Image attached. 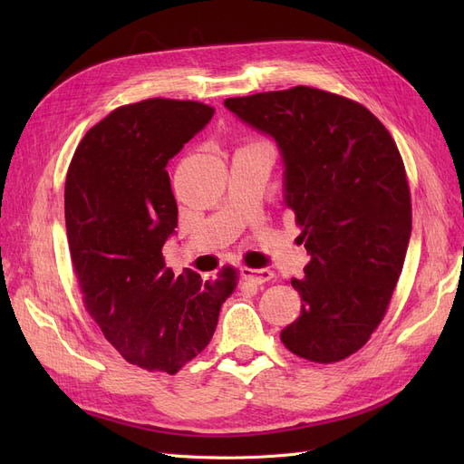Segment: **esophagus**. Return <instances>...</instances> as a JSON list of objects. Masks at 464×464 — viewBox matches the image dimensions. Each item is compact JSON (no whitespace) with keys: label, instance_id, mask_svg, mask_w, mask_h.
<instances>
[{"label":"esophagus","instance_id":"34e87169","mask_svg":"<svg viewBox=\"0 0 464 464\" xmlns=\"http://www.w3.org/2000/svg\"><path fill=\"white\" fill-rule=\"evenodd\" d=\"M242 276L254 285H265L275 278V273L269 269H251V266H242Z\"/></svg>","mask_w":464,"mask_h":464}]
</instances>
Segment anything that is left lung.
Instances as JSON below:
<instances>
[{
  "mask_svg": "<svg viewBox=\"0 0 464 464\" xmlns=\"http://www.w3.org/2000/svg\"><path fill=\"white\" fill-rule=\"evenodd\" d=\"M224 106L275 137L286 205L312 256L305 276L290 280L302 312L280 341L304 360L341 362L383 321L411 240V188L395 139L366 106L314 87Z\"/></svg>",
  "mask_w": 464,
  "mask_h": 464,
  "instance_id": "8db88e82",
  "label": "left lung"
}]
</instances>
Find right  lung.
I'll use <instances>...</instances> for the list:
<instances>
[{
	"mask_svg": "<svg viewBox=\"0 0 464 464\" xmlns=\"http://www.w3.org/2000/svg\"><path fill=\"white\" fill-rule=\"evenodd\" d=\"M215 114L174 98L125 104L87 131L65 179V227L87 312L118 353L149 372L178 373L213 339L220 305L237 286L174 275L162 246L178 227L166 164Z\"/></svg>",
	"mask_w": 464,
	"mask_h": 464,
	"instance_id": "obj_1",
	"label": "right lung"
}]
</instances>
